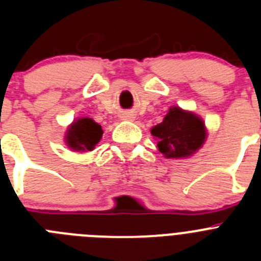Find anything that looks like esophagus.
<instances>
[{
    "label": "esophagus",
    "instance_id": "34e87169",
    "mask_svg": "<svg viewBox=\"0 0 261 261\" xmlns=\"http://www.w3.org/2000/svg\"><path fill=\"white\" fill-rule=\"evenodd\" d=\"M133 117H135V116H133V115H132V114H126V119H129V120H132V119H133Z\"/></svg>",
    "mask_w": 261,
    "mask_h": 261
}]
</instances>
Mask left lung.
Wrapping results in <instances>:
<instances>
[{
  "instance_id": "1",
  "label": "left lung",
  "mask_w": 261,
  "mask_h": 261,
  "mask_svg": "<svg viewBox=\"0 0 261 261\" xmlns=\"http://www.w3.org/2000/svg\"><path fill=\"white\" fill-rule=\"evenodd\" d=\"M151 135L166 158H187L202 146L206 129L204 121L193 112L171 107L162 123L151 128Z\"/></svg>"
}]
</instances>
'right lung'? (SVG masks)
<instances>
[{"label": "right lung", "instance_id": "1", "mask_svg": "<svg viewBox=\"0 0 261 261\" xmlns=\"http://www.w3.org/2000/svg\"><path fill=\"white\" fill-rule=\"evenodd\" d=\"M102 135V126L98 123L89 117H81L69 126L65 140L68 146L73 150L91 151L100 141Z\"/></svg>", "mask_w": 261, "mask_h": 261}]
</instances>
